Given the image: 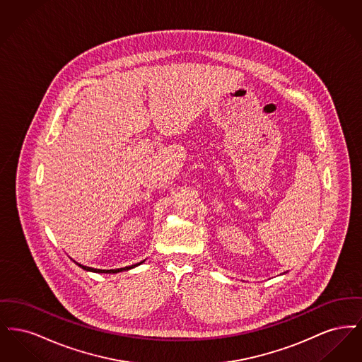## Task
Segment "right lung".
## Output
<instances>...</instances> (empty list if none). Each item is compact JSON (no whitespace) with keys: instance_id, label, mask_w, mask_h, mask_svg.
Listing matches in <instances>:
<instances>
[{"instance_id":"1","label":"right lung","mask_w":362,"mask_h":362,"mask_svg":"<svg viewBox=\"0 0 362 362\" xmlns=\"http://www.w3.org/2000/svg\"><path fill=\"white\" fill-rule=\"evenodd\" d=\"M77 266H80L81 269H84L86 272H92V273H107V274H114V273H119V272H124V270H130V269H134V267H137L139 266L141 263H144L145 260H142V262H139V263H136V264H133V266H126V267H122V269H112V270H100V269H92V267H88V266H83V264H80V263H77L76 260H73Z\"/></svg>"}]
</instances>
